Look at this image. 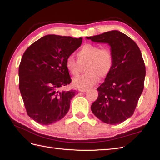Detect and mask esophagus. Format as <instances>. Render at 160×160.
<instances>
[{"label": "esophagus", "mask_w": 160, "mask_h": 160, "mask_svg": "<svg viewBox=\"0 0 160 160\" xmlns=\"http://www.w3.org/2000/svg\"><path fill=\"white\" fill-rule=\"evenodd\" d=\"M87 91V89H79V91H80V92H86Z\"/></svg>", "instance_id": "obj_1"}]
</instances>
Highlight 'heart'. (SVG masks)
Listing matches in <instances>:
<instances>
[{
  "label": "heart",
  "instance_id": "obj_1",
  "mask_svg": "<svg viewBox=\"0 0 160 160\" xmlns=\"http://www.w3.org/2000/svg\"><path fill=\"white\" fill-rule=\"evenodd\" d=\"M78 60L73 56H68L65 66L73 76H77L81 70V64L85 63L86 73L73 79V84L78 88L87 89L92 87L100 78H107L114 64V56L108 47L94 44H86L76 53Z\"/></svg>",
  "mask_w": 160,
  "mask_h": 160
}]
</instances>
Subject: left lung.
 I'll list each match as a JSON object with an SVG mask.
<instances>
[{
    "instance_id": "8db88e82",
    "label": "left lung",
    "mask_w": 160,
    "mask_h": 160,
    "mask_svg": "<svg viewBox=\"0 0 160 160\" xmlns=\"http://www.w3.org/2000/svg\"><path fill=\"white\" fill-rule=\"evenodd\" d=\"M87 38L108 43L114 56L113 69L98 87L91 111L105 123L120 124L133 114L144 87L146 69L140 49L134 40L116 30Z\"/></svg>"
}]
</instances>
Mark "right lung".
Here are the masks:
<instances>
[{
	"label": "right lung",
	"instance_id": "1",
	"mask_svg": "<svg viewBox=\"0 0 160 160\" xmlns=\"http://www.w3.org/2000/svg\"><path fill=\"white\" fill-rule=\"evenodd\" d=\"M82 38L47 35L23 53L19 65V89L29 116L42 125L63 118L76 90L60 91L71 82L67 58L82 44Z\"/></svg>",
	"mask_w": 160,
	"mask_h": 160
}]
</instances>
